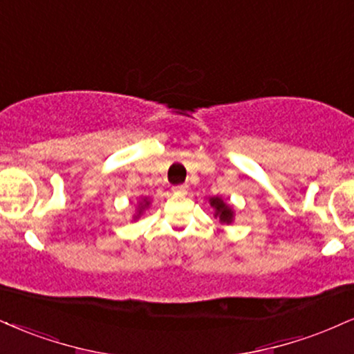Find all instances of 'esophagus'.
Here are the masks:
<instances>
[{"instance_id": "esophagus-1", "label": "esophagus", "mask_w": 354, "mask_h": 354, "mask_svg": "<svg viewBox=\"0 0 354 354\" xmlns=\"http://www.w3.org/2000/svg\"><path fill=\"white\" fill-rule=\"evenodd\" d=\"M174 193H186L188 191V185H178L173 188Z\"/></svg>"}]
</instances>
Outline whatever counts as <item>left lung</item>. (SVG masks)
I'll use <instances>...</instances> for the list:
<instances>
[{"label": "left lung", "mask_w": 354, "mask_h": 354, "mask_svg": "<svg viewBox=\"0 0 354 354\" xmlns=\"http://www.w3.org/2000/svg\"><path fill=\"white\" fill-rule=\"evenodd\" d=\"M209 204L214 207V216L219 218L223 224H231L234 221V209L229 206L227 203L223 201V198L219 196H214V198H209Z\"/></svg>", "instance_id": "left-lung-1"}]
</instances>
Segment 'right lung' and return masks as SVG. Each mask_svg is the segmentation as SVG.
I'll return each instance as SVG.
<instances>
[{
  "mask_svg": "<svg viewBox=\"0 0 354 354\" xmlns=\"http://www.w3.org/2000/svg\"><path fill=\"white\" fill-rule=\"evenodd\" d=\"M148 206H150V201H148L147 198H143L142 201H140V204H138V212H136L135 218H140V216H142V212H143L145 209H147Z\"/></svg>",
  "mask_w": 354,
  "mask_h": 354,
  "instance_id": "right-lung-1",
  "label": "right lung"
}]
</instances>
